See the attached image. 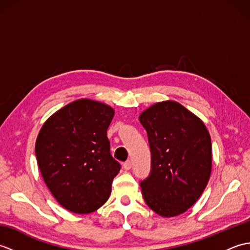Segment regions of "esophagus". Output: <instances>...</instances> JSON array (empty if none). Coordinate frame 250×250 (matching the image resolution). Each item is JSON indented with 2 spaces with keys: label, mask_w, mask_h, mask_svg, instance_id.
<instances>
[{
  "label": "esophagus",
  "mask_w": 250,
  "mask_h": 250,
  "mask_svg": "<svg viewBox=\"0 0 250 250\" xmlns=\"http://www.w3.org/2000/svg\"><path fill=\"white\" fill-rule=\"evenodd\" d=\"M131 167H132V162L130 160H128V161L124 163V168L125 169V171H128V169H131Z\"/></svg>",
  "instance_id": "34e87169"
}]
</instances>
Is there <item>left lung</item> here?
<instances>
[{
    "instance_id": "obj_1",
    "label": "left lung",
    "mask_w": 250,
    "mask_h": 250,
    "mask_svg": "<svg viewBox=\"0 0 250 250\" xmlns=\"http://www.w3.org/2000/svg\"><path fill=\"white\" fill-rule=\"evenodd\" d=\"M139 119L151 151L150 176L141 183L143 198L159 216H178L199 200L209 180V132L198 116L171 100L152 104Z\"/></svg>"
}]
</instances>
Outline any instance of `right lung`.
<instances>
[{
    "mask_svg": "<svg viewBox=\"0 0 250 250\" xmlns=\"http://www.w3.org/2000/svg\"><path fill=\"white\" fill-rule=\"evenodd\" d=\"M111 106L79 99L57 110L35 143L39 168L51 194L75 214H90L108 200L120 164L109 152Z\"/></svg>",
    "mask_w": 250,
    "mask_h": 250,
    "instance_id": "add662e5",
    "label": "right lung"
}]
</instances>
